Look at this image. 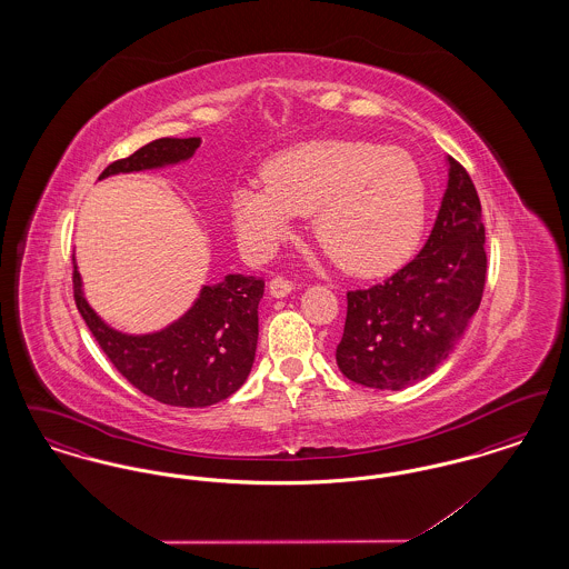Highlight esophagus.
Listing matches in <instances>:
<instances>
[{
  "label": "esophagus",
  "instance_id": "esophagus-1",
  "mask_svg": "<svg viewBox=\"0 0 569 569\" xmlns=\"http://www.w3.org/2000/svg\"><path fill=\"white\" fill-rule=\"evenodd\" d=\"M269 290H271V297H288V295L295 290V281H290V279H286V277H274L271 281V286H269Z\"/></svg>",
  "mask_w": 569,
  "mask_h": 569
}]
</instances>
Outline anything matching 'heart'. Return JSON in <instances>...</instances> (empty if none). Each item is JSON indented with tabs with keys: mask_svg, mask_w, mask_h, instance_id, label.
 Listing matches in <instances>:
<instances>
[{
	"mask_svg": "<svg viewBox=\"0 0 569 569\" xmlns=\"http://www.w3.org/2000/svg\"><path fill=\"white\" fill-rule=\"evenodd\" d=\"M311 213V234L330 260L373 277L399 267L418 243L427 217V181L411 153L369 140H307L277 153L267 183L232 193L237 234L271 253Z\"/></svg>",
	"mask_w": 569,
	"mask_h": 569,
	"instance_id": "b5f03b06",
	"label": "heart"
}]
</instances>
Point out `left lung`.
<instances>
[{
	"instance_id": "left-lung-1",
	"label": "left lung",
	"mask_w": 569,
	"mask_h": 569,
	"mask_svg": "<svg viewBox=\"0 0 569 569\" xmlns=\"http://www.w3.org/2000/svg\"><path fill=\"white\" fill-rule=\"evenodd\" d=\"M448 188L429 241L401 271L348 292L337 346L341 373L378 390L429 378L452 353L487 283L482 207L469 172L448 156Z\"/></svg>"
}]
</instances>
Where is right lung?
<instances>
[{
	"instance_id": "1",
	"label": "right lung",
	"mask_w": 569,
	"mask_h": 569,
	"mask_svg": "<svg viewBox=\"0 0 569 569\" xmlns=\"http://www.w3.org/2000/svg\"><path fill=\"white\" fill-rule=\"evenodd\" d=\"M198 147L200 138H158L107 166L100 179L186 162ZM72 283L84 325L114 369L142 395L166 406L207 407L243 386L256 358L264 279L228 274L217 286H204L186 316L151 335L110 328L82 297L77 264Z\"/></svg>"
}]
</instances>
